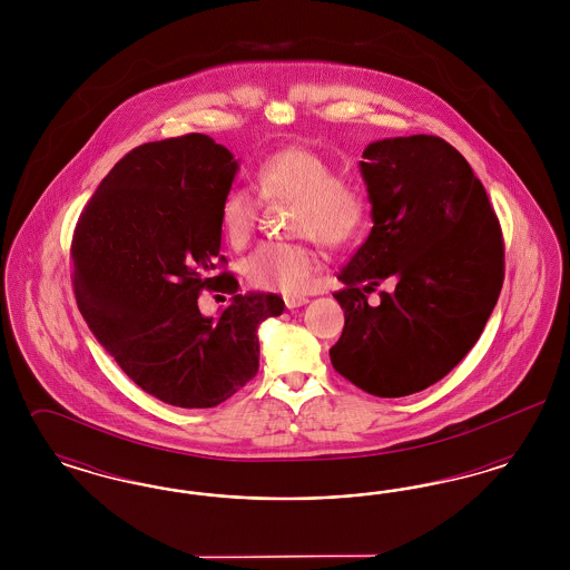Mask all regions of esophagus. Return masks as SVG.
Masks as SVG:
<instances>
[{
    "mask_svg": "<svg viewBox=\"0 0 570 570\" xmlns=\"http://www.w3.org/2000/svg\"><path fill=\"white\" fill-rule=\"evenodd\" d=\"M284 303H286V307L288 309H295V307H301V305H305L307 303V298L305 297H284Z\"/></svg>",
    "mask_w": 570,
    "mask_h": 570,
    "instance_id": "esophagus-1",
    "label": "esophagus"
}]
</instances>
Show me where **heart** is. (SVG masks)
<instances>
[{
	"instance_id": "b5f03b06",
	"label": "heart",
	"mask_w": 570,
	"mask_h": 570,
	"mask_svg": "<svg viewBox=\"0 0 570 570\" xmlns=\"http://www.w3.org/2000/svg\"><path fill=\"white\" fill-rule=\"evenodd\" d=\"M258 194L275 203H295L293 233L318 244L337 247L353 242L367 217L365 194L337 177L323 156L288 147L267 156L256 170ZM261 200L247 186L228 188L219 205V222L226 242L244 247L256 228ZM316 254L303 244H263L245 256L244 275L256 288L277 293H305L314 284Z\"/></svg>"
}]
</instances>
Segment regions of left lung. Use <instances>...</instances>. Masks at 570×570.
<instances>
[{
  "label": "left lung",
  "instance_id": "obj_1",
  "mask_svg": "<svg viewBox=\"0 0 570 570\" xmlns=\"http://www.w3.org/2000/svg\"><path fill=\"white\" fill-rule=\"evenodd\" d=\"M363 158L374 226L337 275L346 323L328 354L365 393L404 397L444 379L481 337L504 279V242L488 191L446 140L384 138ZM384 278L396 288L370 306Z\"/></svg>",
  "mask_w": 570,
  "mask_h": 570
}]
</instances>
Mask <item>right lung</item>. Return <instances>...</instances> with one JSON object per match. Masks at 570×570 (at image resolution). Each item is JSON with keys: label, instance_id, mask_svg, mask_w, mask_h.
<instances>
[{"label": "right lung", "instance_id": "obj_1", "mask_svg": "<svg viewBox=\"0 0 570 570\" xmlns=\"http://www.w3.org/2000/svg\"><path fill=\"white\" fill-rule=\"evenodd\" d=\"M239 170L212 136L145 142L110 168L75 228V295L117 365L164 404L214 407L258 372V326L279 316L273 293L237 295L216 272L219 205ZM232 295L216 320L197 295Z\"/></svg>", "mask_w": 570, "mask_h": 570}]
</instances>
